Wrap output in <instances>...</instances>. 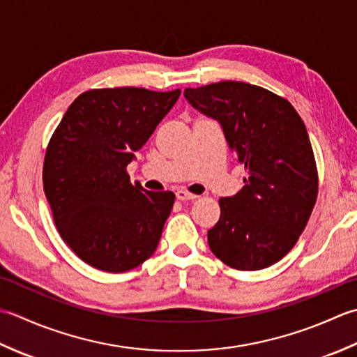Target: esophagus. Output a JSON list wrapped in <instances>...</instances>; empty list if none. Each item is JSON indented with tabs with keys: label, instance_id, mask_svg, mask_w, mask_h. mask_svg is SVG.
<instances>
[{
	"label": "esophagus",
	"instance_id": "obj_1",
	"mask_svg": "<svg viewBox=\"0 0 357 357\" xmlns=\"http://www.w3.org/2000/svg\"><path fill=\"white\" fill-rule=\"evenodd\" d=\"M176 197H177V200L186 202V200H195V199H197V195L188 192V191H183V189H180V191L176 192Z\"/></svg>",
	"mask_w": 357,
	"mask_h": 357
}]
</instances>
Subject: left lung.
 Listing matches in <instances>:
<instances>
[{"instance_id":"8db88e82","label":"left lung","mask_w":357,"mask_h":357,"mask_svg":"<svg viewBox=\"0 0 357 357\" xmlns=\"http://www.w3.org/2000/svg\"><path fill=\"white\" fill-rule=\"evenodd\" d=\"M195 109L222 125L248 178L219 200L220 219L208 231L209 248L234 270L256 271L293 250L316 205L314 152L301 115L264 87L219 82L186 87Z\"/></svg>"}]
</instances>
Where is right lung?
<instances>
[{
	"mask_svg": "<svg viewBox=\"0 0 357 357\" xmlns=\"http://www.w3.org/2000/svg\"><path fill=\"white\" fill-rule=\"evenodd\" d=\"M180 89H91L50 137L43 186L64 242L97 270L125 273L157 250L176 195L130 183L128 165L180 97Z\"/></svg>",
	"mask_w": 357,
	"mask_h": 357,
	"instance_id": "1",
	"label": "right lung"
}]
</instances>
